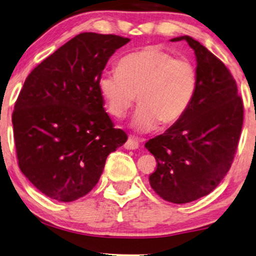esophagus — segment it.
Here are the masks:
<instances>
[{
	"instance_id": "34e87169",
	"label": "esophagus",
	"mask_w": 256,
	"mask_h": 256,
	"mask_svg": "<svg viewBox=\"0 0 256 256\" xmlns=\"http://www.w3.org/2000/svg\"><path fill=\"white\" fill-rule=\"evenodd\" d=\"M124 148L128 149V150H135L138 148V140L132 138H129L127 140V142L124 143Z\"/></svg>"
}]
</instances>
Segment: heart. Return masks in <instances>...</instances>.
<instances>
[{
    "instance_id": "heart-1",
    "label": "heart",
    "mask_w": 256,
    "mask_h": 256,
    "mask_svg": "<svg viewBox=\"0 0 256 256\" xmlns=\"http://www.w3.org/2000/svg\"><path fill=\"white\" fill-rule=\"evenodd\" d=\"M107 113L124 118L136 100L132 124L149 132L157 124L171 126L186 114L198 90V73L186 59L158 46H146L124 57L118 71L104 72L98 82Z\"/></svg>"
}]
</instances>
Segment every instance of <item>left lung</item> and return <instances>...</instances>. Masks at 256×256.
Wrapping results in <instances>:
<instances>
[{"mask_svg":"<svg viewBox=\"0 0 256 256\" xmlns=\"http://www.w3.org/2000/svg\"><path fill=\"white\" fill-rule=\"evenodd\" d=\"M197 59L198 90L186 114L146 148L157 168L149 176L154 191L164 200L185 204L208 194L232 166L244 124V104L225 64L188 36Z\"/></svg>","mask_w":256,"mask_h":256,"instance_id":"1","label":"left lung"}]
</instances>
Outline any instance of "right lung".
<instances>
[{"label":"right lung","mask_w":256,"mask_h":256,"mask_svg":"<svg viewBox=\"0 0 256 256\" xmlns=\"http://www.w3.org/2000/svg\"><path fill=\"white\" fill-rule=\"evenodd\" d=\"M129 40L79 34L24 82L12 113L18 166L54 200L73 202L88 194L107 156L127 141L104 110L98 82L110 56Z\"/></svg>","instance_id":"add662e5"}]
</instances>
